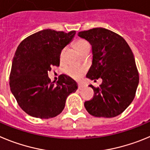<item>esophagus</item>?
Here are the masks:
<instances>
[{
    "label": "esophagus",
    "mask_w": 150,
    "mask_h": 150,
    "mask_svg": "<svg viewBox=\"0 0 150 150\" xmlns=\"http://www.w3.org/2000/svg\"><path fill=\"white\" fill-rule=\"evenodd\" d=\"M78 89H79V90H81V89H83V87H85V86L83 84V83H78Z\"/></svg>",
    "instance_id": "34e87169"
}]
</instances>
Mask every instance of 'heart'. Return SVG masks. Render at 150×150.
<instances>
[{
    "mask_svg": "<svg viewBox=\"0 0 150 150\" xmlns=\"http://www.w3.org/2000/svg\"><path fill=\"white\" fill-rule=\"evenodd\" d=\"M90 46L89 45V43L87 42L86 40H77L76 41H75L74 42V47H75V49L78 51L79 53H81L83 50L87 47ZM63 50L60 53V57H62L63 53ZM86 71V68L84 67H80V66H77V65H71L69 67H68L66 69V72L70 76L73 77V78H78L80 76H81L83 73Z\"/></svg>",
    "mask_w": 150,
    "mask_h": 150,
    "instance_id": "1",
    "label": "heart"
}]
</instances>
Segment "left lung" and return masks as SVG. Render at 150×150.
<instances>
[{
	"label": "left lung",
	"instance_id": "obj_1",
	"mask_svg": "<svg viewBox=\"0 0 150 150\" xmlns=\"http://www.w3.org/2000/svg\"><path fill=\"white\" fill-rule=\"evenodd\" d=\"M78 36L93 48V64L87 77L95 81L102 79L99 87L90 85L94 95L84 102L85 108L94 117H117L132 103L139 83L132 49L122 36L105 28L83 30Z\"/></svg>",
	"mask_w": 150,
	"mask_h": 150
}]
</instances>
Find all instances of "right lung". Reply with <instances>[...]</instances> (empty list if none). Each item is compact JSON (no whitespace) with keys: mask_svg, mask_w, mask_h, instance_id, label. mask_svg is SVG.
<instances>
[{"mask_svg":"<svg viewBox=\"0 0 150 150\" xmlns=\"http://www.w3.org/2000/svg\"><path fill=\"white\" fill-rule=\"evenodd\" d=\"M75 30L68 33L46 29L23 40L13 57L9 87L16 101L31 117L49 119L60 114L67 98L78 89L76 82L66 75H60L56 84L48 71L60 66L63 48L69 43Z\"/></svg>","mask_w":150,"mask_h":150,"instance_id":"right-lung-1","label":"right lung"}]
</instances>
